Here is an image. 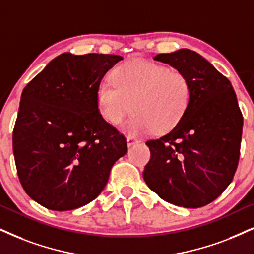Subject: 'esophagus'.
I'll return each instance as SVG.
<instances>
[{"instance_id":"1","label":"esophagus","mask_w":254,"mask_h":254,"mask_svg":"<svg viewBox=\"0 0 254 254\" xmlns=\"http://www.w3.org/2000/svg\"><path fill=\"white\" fill-rule=\"evenodd\" d=\"M127 146H132L134 144L139 143V139L136 137H132V136H129L127 138Z\"/></svg>"}]
</instances>
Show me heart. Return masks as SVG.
<instances>
[{"label":"heart","mask_w":254,"mask_h":254,"mask_svg":"<svg viewBox=\"0 0 254 254\" xmlns=\"http://www.w3.org/2000/svg\"><path fill=\"white\" fill-rule=\"evenodd\" d=\"M112 81L96 88L98 114L110 124H120L130 104L133 114L124 122V132H166L176 127L191 99V84L184 73L163 64L133 59L118 65Z\"/></svg>","instance_id":"obj_1"}]
</instances>
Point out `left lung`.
Wrapping results in <instances>:
<instances>
[{
	"label": "left lung",
	"mask_w": 254,
	"mask_h": 254,
	"mask_svg": "<svg viewBox=\"0 0 254 254\" xmlns=\"http://www.w3.org/2000/svg\"><path fill=\"white\" fill-rule=\"evenodd\" d=\"M188 77L191 99L169 133L147 140L151 159L143 172L146 185L168 203L197 208L219 197L238 166L243 115L231 82L190 49L158 54Z\"/></svg>",
	"instance_id": "left-lung-1"
}]
</instances>
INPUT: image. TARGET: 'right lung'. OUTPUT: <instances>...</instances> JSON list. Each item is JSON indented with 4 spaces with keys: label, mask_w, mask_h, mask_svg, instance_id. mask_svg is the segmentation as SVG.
<instances>
[{
    "label": "right lung",
    "mask_w": 254,
    "mask_h": 254,
    "mask_svg": "<svg viewBox=\"0 0 254 254\" xmlns=\"http://www.w3.org/2000/svg\"><path fill=\"white\" fill-rule=\"evenodd\" d=\"M122 59L61 54L22 91L12 150L24 191L42 206L69 211L89 204L127 153V139L101 117L95 97Z\"/></svg>",
    "instance_id": "obj_1"
}]
</instances>
